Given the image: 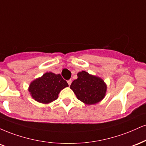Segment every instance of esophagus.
<instances>
[{"mask_svg":"<svg viewBox=\"0 0 146 146\" xmlns=\"http://www.w3.org/2000/svg\"><path fill=\"white\" fill-rule=\"evenodd\" d=\"M71 82H72V80H69L67 81V83H68V86L71 85Z\"/></svg>","mask_w":146,"mask_h":146,"instance_id":"obj_1","label":"esophagus"}]
</instances>
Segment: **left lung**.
<instances>
[{"instance_id":"1","label":"left lung","mask_w":146,"mask_h":146,"mask_svg":"<svg viewBox=\"0 0 146 146\" xmlns=\"http://www.w3.org/2000/svg\"><path fill=\"white\" fill-rule=\"evenodd\" d=\"M78 79L70 86L77 98L86 105H94L105 98L107 84L99 76L82 71L77 74Z\"/></svg>"}]
</instances>
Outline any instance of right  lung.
I'll return each instance as SVG.
<instances>
[{
	"label": "right lung",
	"mask_w": 146,
	"mask_h": 146,
	"mask_svg": "<svg viewBox=\"0 0 146 146\" xmlns=\"http://www.w3.org/2000/svg\"><path fill=\"white\" fill-rule=\"evenodd\" d=\"M68 86L60 75L47 72L30 84L29 92L35 101L49 104L57 99L60 92Z\"/></svg>",
	"instance_id": "1"
}]
</instances>
